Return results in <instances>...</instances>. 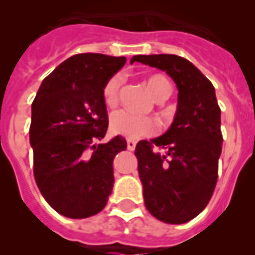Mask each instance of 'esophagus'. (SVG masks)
Returning <instances> with one entry per match:
<instances>
[{
	"mask_svg": "<svg viewBox=\"0 0 255 255\" xmlns=\"http://www.w3.org/2000/svg\"><path fill=\"white\" fill-rule=\"evenodd\" d=\"M127 148L129 149V151H133L136 148V143L133 141V140H127Z\"/></svg>",
	"mask_w": 255,
	"mask_h": 255,
	"instance_id": "esophagus-1",
	"label": "esophagus"
}]
</instances>
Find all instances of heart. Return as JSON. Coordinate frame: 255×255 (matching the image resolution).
<instances>
[{
    "label": "heart",
    "instance_id": "b5f03b06",
    "mask_svg": "<svg viewBox=\"0 0 255 255\" xmlns=\"http://www.w3.org/2000/svg\"><path fill=\"white\" fill-rule=\"evenodd\" d=\"M122 85V78L119 75L110 78L103 88V99L107 106H115L119 98V90ZM147 86L155 99L163 95H169V82L161 75H153L148 78ZM111 129L114 133L124 136L127 139L137 140L145 136L155 133L157 129L155 120L147 116L135 115L129 111L122 110L115 112L111 118Z\"/></svg>",
    "mask_w": 255,
    "mask_h": 255
}]
</instances>
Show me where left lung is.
<instances>
[{
	"label": "left lung",
	"instance_id": "obj_1",
	"mask_svg": "<svg viewBox=\"0 0 255 255\" xmlns=\"http://www.w3.org/2000/svg\"><path fill=\"white\" fill-rule=\"evenodd\" d=\"M133 62L163 70L177 86L173 123L164 135L139 141L135 155L149 213L167 224H185L205 209L217 182L222 133L216 91L185 58L135 55Z\"/></svg>",
	"mask_w": 255,
	"mask_h": 255
}]
</instances>
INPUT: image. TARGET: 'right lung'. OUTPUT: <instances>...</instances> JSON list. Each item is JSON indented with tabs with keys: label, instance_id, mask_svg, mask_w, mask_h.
Masks as SVG:
<instances>
[{
	"label": "right lung",
	"instance_id": "add662e5",
	"mask_svg": "<svg viewBox=\"0 0 255 255\" xmlns=\"http://www.w3.org/2000/svg\"><path fill=\"white\" fill-rule=\"evenodd\" d=\"M126 61L73 55L43 79L31 104L34 177L49 205L65 217L95 216L112 192V163L127 141L119 135L100 143L108 128L103 88Z\"/></svg>",
	"mask_w": 255,
	"mask_h": 255
}]
</instances>
